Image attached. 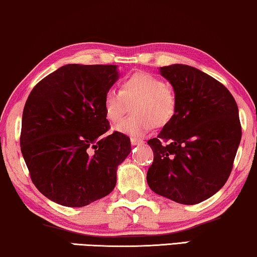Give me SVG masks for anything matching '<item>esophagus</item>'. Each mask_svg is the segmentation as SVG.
Returning <instances> with one entry per match:
<instances>
[{"label": "esophagus", "instance_id": "34e87169", "mask_svg": "<svg viewBox=\"0 0 257 257\" xmlns=\"http://www.w3.org/2000/svg\"><path fill=\"white\" fill-rule=\"evenodd\" d=\"M130 142H132L133 146H142L144 141L142 139H137V137H132V139H130Z\"/></svg>", "mask_w": 257, "mask_h": 257}]
</instances>
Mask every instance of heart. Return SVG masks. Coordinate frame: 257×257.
<instances>
[{"label": "heart", "instance_id": "b5f03b06", "mask_svg": "<svg viewBox=\"0 0 257 257\" xmlns=\"http://www.w3.org/2000/svg\"><path fill=\"white\" fill-rule=\"evenodd\" d=\"M133 115L117 124L116 132L141 136L150 132L154 124L163 125L176 111V94L163 79L150 73H135L123 79L121 89H107L103 96L104 115L111 123L122 120L132 103Z\"/></svg>", "mask_w": 257, "mask_h": 257}]
</instances>
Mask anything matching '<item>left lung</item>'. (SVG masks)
<instances>
[{
    "instance_id": "obj_1",
    "label": "left lung",
    "mask_w": 257,
    "mask_h": 257,
    "mask_svg": "<svg viewBox=\"0 0 257 257\" xmlns=\"http://www.w3.org/2000/svg\"><path fill=\"white\" fill-rule=\"evenodd\" d=\"M160 73L172 85L176 111L148 141L154 151L148 185L179 204H199L232 172L242 134L237 104L221 82L196 67L175 64Z\"/></svg>"
}]
</instances>
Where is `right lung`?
<instances>
[{
	"label": "right lung",
	"mask_w": 257,
	"mask_h": 257,
	"mask_svg": "<svg viewBox=\"0 0 257 257\" xmlns=\"http://www.w3.org/2000/svg\"><path fill=\"white\" fill-rule=\"evenodd\" d=\"M117 79L116 65L68 64L31 91L21 151L32 183L50 200L82 207L114 190L117 166L132 150L123 134L106 135L103 96Z\"/></svg>",
	"instance_id": "obj_1"
}]
</instances>
